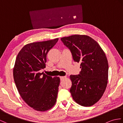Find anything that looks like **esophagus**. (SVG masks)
<instances>
[{
    "mask_svg": "<svg viewBox=\"0 0 123 123\" xmlns=\"http://www.w3.org/2000/svg\"><path fill=\"white\" fill-rule=\"evenodd\" d=\"M60 80H64V79H66V76H64V77H60Z\"/></svg>",
    "mask_w": 123,
    "mask_h": 123,
    "instance_id": "34e87169",
    "label": "esophagus"
}]
</instances>
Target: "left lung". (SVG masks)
Masks as SVG:
<instances>
[{"mask_svg": "<svg viewBox=\"0 0 123 123\" xmlns=\"http://www.w3.org/2000/svg\"><path fill=\"white\" fill-rule=\"evenodd\" d=\"M61 40L81 68L79 74L70 76L72 98L82 106H92L100 100L107 85L108 63L105 52L87 35H74Z\"/></svg>", "mask_w": 123, "mask_h": 123, "instance_id": "1", "label": "left lung"}]
</instances>
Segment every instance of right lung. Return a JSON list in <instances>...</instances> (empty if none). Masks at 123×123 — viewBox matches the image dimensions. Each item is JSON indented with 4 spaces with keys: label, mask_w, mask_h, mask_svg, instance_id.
<instances>
[{
    "label": "right lung",
    "mask_w": 123,
    "mask_h": 123,
    "mask_svg": "<svg viewBox=\"0 0 123 123\" xmlns=\"http://www.w3.org/2000/svg\"><path fill=\"white\" fill-rule=\"evenodd\" d=\"M58 40L27 44L16 59L13 76L18 92L36 111H48L56 101L60 78H52L40 71L45 68L46 55Z\"/></svg>",
    "instance_id": "1"
}]
</instances>
